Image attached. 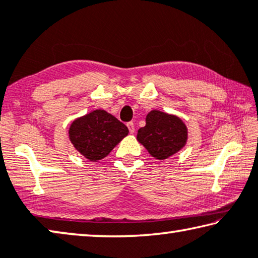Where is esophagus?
<instances>
[{
    "mask_svg": "<svg viewBox=\"0 0 258 258\" xmlns=\"http://www.w3.org/2000/svg\"><path fill=\"white\" fill-rule=\"evenodd\" d=\"M127 127H128V131H130V133H134V124L133 122H127Z\"/></svg>",
    "mask_w": 258,
    "mask_h": 258,
    "instance_id": "esophagus-1",
    "label": "esophagus"
}]
</instances>
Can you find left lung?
Returning a JSON list of instances; mask_svg holds the SVG:
<instances>
[{"mask_svg":"<svg viewBox=\"0 0 258 258\" xmlns=\"http://www.w3.org/2000/svg\"><path fill=\"white\" fill-rule=\"evenodd\" d=\"M137 140L154 159L166 160L185 146L187 128L179 117L152 110L146 117V126L138 131Z\"/></svg>","mask_w":258,"mask_h":258,"instance_id":"1","label":"left lung"}]
</instances>
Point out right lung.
<instances>
[{"mask_svg":"<svg viewBox=\"0 0 258 258\" xmlns=\"http://www.w3.org/2000/svg\"><path fill=\"white\" fill-rule=\"evenodd\" d=\"M76 151L92 162L104 159L128 134V128L104 110L76 118L68 131Z\"/></svg>","mask_w":258,"mask_h":258,"instance_id":"add662e5","label":"right lung"}]
</instances>
